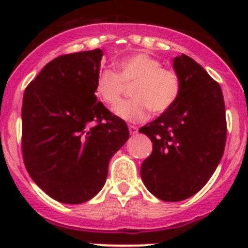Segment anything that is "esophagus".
<instances>
[{
    "label": "esophagus",
    "instance_id": "esophagus-1",
    "mask_svg": "<svg viewBox=\"0 0 248 248\" xmlns=\"http://www.w3.org/2000/svg\"><path fill=\"white\" fill-rule=\"evenodd\" d=\"M129 133L130 135H137L138 134V128L134 125H129Z\"/></svg>",
    "mask_w": 248,
    "mask_h": 248
}]
</instances>
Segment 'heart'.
Returning a JSON list of instances; mask_svg holds the SVG:
<instances>
[{
	"instance_id": "b5f03b06",
	"label": "heart",
	"mask_w": 248,
	"mask_h": 248,
	"mask_svg": "<svg viewBox=\"0 0 248 248\" xmlns=\"http://www.w3.org/2000/svg\"><path fill=\"white\" fill-rule=\"evenodd\" d=\"M118 73L110 68L98 72L94 94L104 104L113 107L119 102L125 84L136 82L131 88L133 99L124 100L113 109L114 114L129 123H140L149 118L150 111L164 114L177 103L181 82L172 69L161 67L159 59L139 52L120 59Z\"/></svg>"
}]
</instances>
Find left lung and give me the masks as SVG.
I'll use <instances>...</instances> for the list:
<instances>
[{
    "mask_svg": "<svg viewBox=\"0 0 248 248\" xmlns=\"http://www.w3.org/2000/svg\"><path fill=\"white\" fill-rule=\"evenodd\" d=\"M180 98L166 113L139 129L153 143L140 169L146 189L169 202L200 191L214 174L226 144L221 87L189 56L175 57Z\"/></svg>",
    "mask_w": 248,
    "mask_h": 248,
    "instance_id": "8db88e82",
    "label": "left lung"
}]
</instances>
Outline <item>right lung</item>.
I'll return each instance as SVG.
<instances>
[{
  "mask_svg": "<svg viewBox=\"0 0 248 248\" xmlns=\"http://www.w3.org/2000/svg\"><path fill=\"white\" fill-rule=\"evenodd\" d=\"M103 52L63 54L43 67L22 103V155L32 180L59 202L82 203L104 185L129 139L125 122L97 102Z\"/></svg>",
  "mask_w": 248,
  "mask_h": 248,
  "instance_id": "add662e5",
  "label": "right lung"
}]
</instances>
